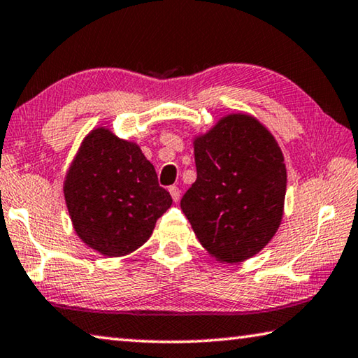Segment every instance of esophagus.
I'll return each mask as SVG.
<instances>
[{
	"mask_svg": "<svg viewBox=\"0 0 358 358\" xmlns=\"http://www.w3.org/2000/svg\"><path fill=\"white\" fill-rule=\"evenodd\" d=\"M169 192H170V196H172L173 202H178L180 201V189L177 188V186H170Z\"/></svg>",
	"mask_w": 358,
	"mask_h": 358,
	"instance_id": "obj_1",
	"label": "esophagus"
}]
</instances>
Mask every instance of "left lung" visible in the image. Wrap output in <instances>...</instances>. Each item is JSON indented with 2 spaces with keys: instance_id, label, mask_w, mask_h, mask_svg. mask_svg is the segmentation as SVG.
Returning a JSON list of instances; mask_svg holds the SVG:
<instances>
[{
  "instance_id": "obj_1",
  "label": "left lung",
  "mask_w": 358,
  "mask_h": 358,
  "mask_svg": "<svg viewBox=\"0 0 358 358\" xmlns=\"http://www.w3.org/2000/svg\"><path fill=\"white\" fill-rule=\"evenodd\" d=\"M197 178L180 206L208 255L241 263L279 229L287 169L279 143L257 117L232 113L196 137Z\"/></svg>"
}]
</instances>
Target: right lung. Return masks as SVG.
I'll return each instance as SVG.
<instances>
[{
	"instance_id": "add662e5",
	"label": "right lung",
	"mask_w": 358,
	"mask_h": 358,
	"mask_svg": "<svg viewBox=\"0 0 358 358\" xmlns=\"http://www.w3.org/2000/svg\"><path fill=\"white\" fill-rule=\"evenodd\" d=\"M64 194L79 239L110 258L143 245L172 206L140 146L106 127L94 129L83 140L66 172Z\"/></svg>"
}]
</instances>
